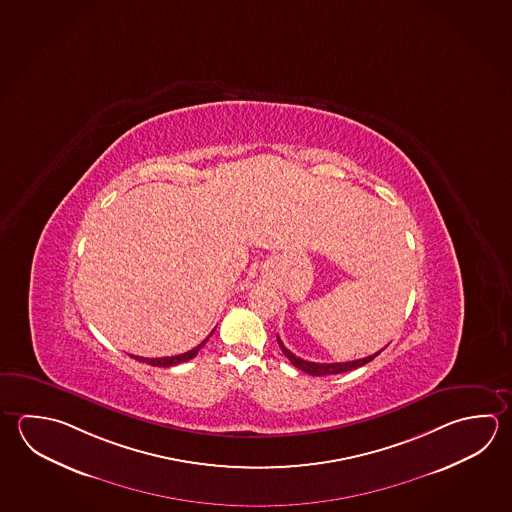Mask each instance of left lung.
<instances>
[{
    "instance_id": "8db88e82",
    "label": "left lung",
    "mask_w": 512,
    "mask_h": 512,
    "mask_svg": "<svg viewBox=\"0 0 512 512\" xmlns=\"http://www.w3.org/2000/svg\"><path fill=\"white\" fill-rule=\"evenodd\" d=\"M279 348H281V352L285 354V357L289 359L290 363L294 364L298 370L301 372L308 373V375H316V377H321V375H335V373H344V372H352L355 368H359V366H363V364L370 363L373 361L377 355L381 354V352H377V354L368 355V357H363V359H357V361H348V363H310V361H305V359H301V357H296V355L290 352L289 348L285 346V344L281 343V339L278 337Z\"/></svg>"
}]
</instances>
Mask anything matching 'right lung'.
Wrapping results in <instances>:
<instances>
[{
	"label": "right lung",
	"mask_w": 512,
	"mask_h": 512,
	"mask_svg": "<svg viewBox=\"0 0 512 512\" xmlns=\"http://www.w3.org/2000/svg\"><path fill=\"white\" fill-rule=\"evenodd\" d=\"M214 330H216V328H214ZM213 332L207 335L202 343L198 344V346H195L193 350L186 352V354L173 355V357H158V359H148V357H139V355H131V357H135L137 361H142V363H148L151 364V366H158V368H169V366H177V364L186 363V361H189V359H193V357H195V355L200 352V348H202V346H204V344L209 341V337L213 335Z\"/></svg>",
	"instance_id": "obj_1"
}]
</instances>
